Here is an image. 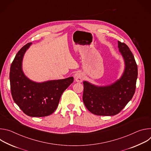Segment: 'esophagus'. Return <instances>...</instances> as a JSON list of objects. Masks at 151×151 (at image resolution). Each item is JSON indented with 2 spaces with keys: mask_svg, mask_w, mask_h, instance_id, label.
Listing matches in <instances>:
<instances>
[{
  "mask_svg": "<svg viewBox=\"0 0 151 151\" xmlns=\"http://www.w3.org/2000/svg\"><path fill=\"white\" fill-rule=\"evenodd\" d=\"M74 78H75V80L76 82H81L83 79V75L81 72H78L75 75Z\"/></svg>",
  "mask_w": 151,
  "mask_h": 151,
  "instance_id": "obj_1",
  "label": "esophagus"
}]
</instances>
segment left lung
Returning <instances> with one entry per match:
<instances>
[{"label":"left lung","mask_w":151,"mask_h":151,"mask_svg":"<svg viewBox=\"0 0 151 151\" xmlns=\"http://www.w3.org/2000/svg\"><path fill=\"white\" fill-rule=\"evenodd\" d=\"M118 48L125 61V68L121 78L114 83L97 87L84 81L83 101L92 114L113 116L119 114L133 98L136 87L137 65L130 48L118 41Z\"/></svg>","instance_id":"1"}]
</instances>
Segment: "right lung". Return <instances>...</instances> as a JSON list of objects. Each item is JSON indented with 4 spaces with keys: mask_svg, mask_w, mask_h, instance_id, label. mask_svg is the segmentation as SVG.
Listing matches in <instances>:
<instances>
[{
    "mask_svg": "<svg viewBox=\"0 0 151 151\" xmlns=\"http://www.w3.org/2000/svg\"><path fill=\"white\" fill-rule=\"evenodd\" d=\"M32 43H28L16 54L10 68L9 79L12 99L25 114L43 117L57 109L60 97L73 82V78L36 83L29 79L22 70L24 54Z\"/></svg>",
    "mask_w": 151,
    "mask_h": 151,
    "instance_id": "obj_1",
    "label": "right lung"
}]
</instances>
